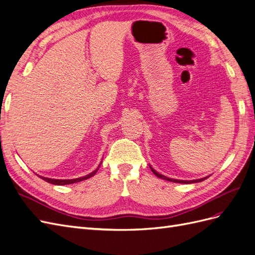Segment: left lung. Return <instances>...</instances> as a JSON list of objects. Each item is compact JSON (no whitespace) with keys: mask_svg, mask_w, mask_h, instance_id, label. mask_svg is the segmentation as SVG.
Segmentation results:
<instances>
[{"mask_svg":"<svg viewBox=\"0 0 255 255\" xmlns=\"http://www.w3.org/2000/svg\"><path fill=\"white\" fill-rule=\"evenodd\" d=\"M150 168H151V170H152V172L155 174L157 177H160V179H163V180H167V181H170V182H173V183H183V184H191V183H198V182H202V181H204L205 179H207L208 176H205V177H202V179H198V180H192V181H183V180H175V179H170V177H167V176H165V175H163V174H160V173H158V172H156L155 170H154V169L150 166Z\"/></svg>","mask_w":255,"mask_h":255,"instance_id":"1","label":"left lung"}]
</instances>
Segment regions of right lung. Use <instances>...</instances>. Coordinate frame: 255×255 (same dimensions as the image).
I'll return each mask as SVG.
<instances>
[{
    "instance_id": "right-lung-1",
    "label": "right lung",
    "mask_w": 255,
    "mask_h": 255,
    "mask_svg": "<svg viewBox=\"0 0 255 255\" xmlns=\"http://www.w3.org/2000/svg\"><path fill=\"white\" fill-rule=\"evenodd\" d=\"M100 165H101V164H100ZM99 168H100V166L96 169L95 171H92L91 173H89V174H87V175H85V176H82V177H78V179H72V180H55V179H49V177H43V176H40V177H41L42 180H44L45 182L54 184V185H68V184L78 183V182H81V181L89 179V177L94 176V175L97 173V171L99 170Z\"/></svg>"
}]
</instances>
